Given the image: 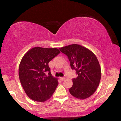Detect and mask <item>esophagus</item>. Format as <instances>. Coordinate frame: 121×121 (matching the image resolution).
<instances>
[{"mask_svg":"<svg viewBox=\"0 0 121 121\" xmlns=\"http://www.w3.org/2000/svg\"><path fill=\"white\" fill-rule=\"evenodd\" d=\"M60 79H61V81H64L65 79V77H60Z\"/></svg>","mask_w":121,"mask_h":121,"instance_id":"1","label":"esophagus"}]
</instances>
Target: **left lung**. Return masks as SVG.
<instances>
[{
	"label": "left lung",
	"mask_w": 121,
	"mask_h": 121,
	"mask_svg": "<svg viewBox=\"0 0 121 121\" xmlns=\"http://www.w3.org/2000/svg\"><path fill=\"white\" fill-rule=\"evenodd\" d=\"M68 56L72 69L78 76L73 79L69 89L71 95L79 99H85L95 92L101 76V67L95 55L89 49L78 44L59 48Z\"/></svg>",
	"instance_id": "8db88e82"
}]
</instances>
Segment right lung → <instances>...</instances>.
Here are the masks:
<instances>
[{
  "label": "right lung",
  "mask_w": 121,
  "mask_h": 121,
  "mask_svg": "<svg viewBox=\"0 0 121 121\" xmlns=\"http://www.w3.org/2000/svg\"><path fill=\"white\" fill-rule=\"evenodd\" d=\"M60 53L56 48L35 47L22 58L19 79L26 95L32 100L44 102L54 92L59 83L58 78L51 75L48 63Z\"/></svg>",
  "instance_id": "obj_1"
}]
</instances>
